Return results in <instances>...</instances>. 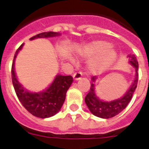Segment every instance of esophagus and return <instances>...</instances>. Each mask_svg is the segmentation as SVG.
<instances>
[{"label": "esophagus", "mask_w": 149, "mask_h": 149, "mask_svg": "<svg viewBox=\"0 0 149 149\" xmlns=\"http://www.w3.org/2000/svg\"><path fill=\"white\" fill-rule=\"evenodd\" d=\"M82 76V73L80 72V71H78V72H75V73L73 74V78H74V80H79L81 78Z\"/></svg>", "instance_id": "34e87169"}]
</instances>
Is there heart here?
Here are the masks:
<instances>
[{
    "label": "heart",
    "instance_id": "obj_1",
    "mask_svg": "<svg viewBox=\"0 0 149 149\" xmlns=\"http://www.w3.org/2000/svg\"><path fill=\"white\" fill-rule=\"evenodd\" d=\"M108 47L109 45L105 41H94L84 46L81 50L80 54L84 57L97 54V58L91 64V68L94 71H102L114 61L116 56L115 51Z\"/></svg>",
    "mask_w": 149,
    "mask_h": 149
}]
</instances>
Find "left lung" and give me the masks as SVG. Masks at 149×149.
<instances>
[{
    "instance_id": "left-lung-1",
    "label": "left lung",
    "mask_w": 149,
    "mask_h": 149,
    "mask_svg": "<svg viewBox=\"0 0 149 149\" xmlns=\"http://www.w3.org/2000/svg\"><path fill=\"white\" fill-rule=\"evenodd\" d=\"M131 58L130 63L134 66L136 71L135 80L133 81V84L128 89V91L123 97L119 99L111 101V102H103L98 98L95 95L94 91V84H91V88L89 90V92L85 96L84 101L86 103L87 106L88 107L89 110L94 115L97 117L102 118H110L115 117V115H118L120 112L126 108L128 104L130 102L133 93L135 92V90L137 88L138 84V79H139V63L135 55H130ZM96 77H92L91 80L92 81H95Z\"/></svg>"
}]
</instances>
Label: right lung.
<instances>
[{"label":"right lung","mask_w":149,"mask_h":149,"mask_svg":"<svg viewBox=\"0 0 149 149\" xmlns=\"http://www.w3.org/2000/svg\"><path fill=\"white\" fill-rule=\"evenodd\" d=\"M58 34V33L53 31L43 32L32 37L30 40L38 38H51ZM23 45L24 44H22L14 54L11 67V78L16 95L22 105L31 115L41 118L52 117L60 111L65 102L66 92L73 82V78L71 75L62 76L58 74L51 86L44 92L31 93L26 91L18 82L14 72V60Z\"/></svg>","instance_id":"right-lung-1"}]
</instances>
